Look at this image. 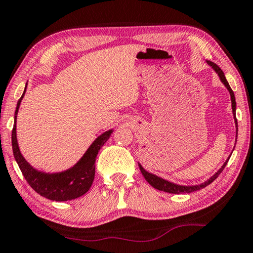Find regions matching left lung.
I'll use <instances>...</instances> for the list:
<instances>
[{
	"instance_id": "left-lung-1",
	"label": "left lung",
	"mask_w": 253,
	"mask_h": 253,
	"mask_svg": "<svg viewBox=\"0 0 253 253\" xmlns=\"http://www.w3.org/2000/svg\"><path fill=\"white\" fill-rule=\"evenodd\" d=\"M210 65H211L213 69H214L216 71V73L219 74L220 79H221V81L223 83V84L227 87V89L229 90L230 92V97H232V106H233V113H234V117H235V123H236L237 125V120H236V116H235V112H236V102H235V95H234V91L232 90V88H230L228 81H227L225 74H223L222 70L220 69V67L216 65V64L212 63V62H208ZM227 163H228V161H227L225 164H223V166L220 169L218 172H216L214 175H213L211 179H210L209 181H206L205 183L203 184H198V186H191V187H187V186H179V184H174L172 182H169V181L164 180L162 179V177L159 176H156L154 175V174L149 173L145 170L143 167H142L140 164H138V166H140V169H141V173L142 175L144 176V179L148 181L149 184H151L152 187L156 188V189L158 190H162V191H165V193H169V194H190L193 193V191H196V190H199L201 188H204L208 186V184L212 183L213 181H214L216 177L219 176V174L222 172L223 169H225V166L227 165Z\"/></svg>"
}]
</instances>
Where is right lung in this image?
Instances as JSON below:
<instances>
[{
  "label": "right lung",
  "instance_id": "1",
  "mask_svg": "<svg viewBox=\"0 0 253 253\" xmlns=\"http://www.w3.org/2000/svg\"><path fill=\"white\" fill-rule=\"evenodd\" d=\"M25 90H26V88H25ZM24 94L19 98L18 104H17V109L15 112L16 115L18 112L20 101L23 99ZM16 118L17 116H15V124H13L11 135L12 151L16 162L18 164L21 173H23L27 183L39 195L50 199V201L56 202L71 201V199H76L86 194L91 187L92 181H94L95 177L96 156H97L99 149L109 140L112 130L105 131L101 136L96 138L94 143L90 145L86 154L84 155V157L72 169H67L65 172L49 174L39 172V170L34 169L30 164L25 161L23 156H21L18 143H17Z\"/></svg>",
  "mask_w": 253,
  "mask_h": 253
}]
</instances>
